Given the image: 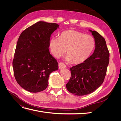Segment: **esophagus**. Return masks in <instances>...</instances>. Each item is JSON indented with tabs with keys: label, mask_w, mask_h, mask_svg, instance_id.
Instances as JSON below:
<instances>
[{
	"label": "esophagus",
	"mask_w": 121,
	"mask_h": 121,
	"mask_svg": "<svg viewBox=\"0 0 121 121\" xmlns=\"http://www.w3.org/2000/svg\"><path fill=\"white\" fill-rule=\"evenodd\" d=\"M58 68H59L60 69L65 68V65L63 63H60L59 64H58Z\"/></svg>",
	"instance_id": "1"
}]
</instances>
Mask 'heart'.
<instances>
[{
	"label": "heart",
	"mask_w": 121,
	"mask_h": 121,
	"mask_svg": "<svg viewBox=\"0 0 121 121\" xmlns=\"http://www.w3.org/2000/svg\"><path fill=\"white\" fill-rule=\"evenodd\" d=\"M49 46L55 57L63 56L67 50V60L79 64L89 57L94 49L95 41L90 35L78 31L68 30L61 32L59 38L51 39Z\"/></svg>",
	"instance_id": "b5f03b06"
}]
</instances>
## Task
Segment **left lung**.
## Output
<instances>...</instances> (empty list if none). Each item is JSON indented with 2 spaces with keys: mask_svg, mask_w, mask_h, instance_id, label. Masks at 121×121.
Masks as SVG:
<instances>
[{
  "mask_svg": "<svg viewBox=\"0 0 121 121\" xmlns=\"http://www.w3.org/2000/svg\"><path fill=\"white\" fill-rule=\"evenodd\" d=\"M89 31L95 43L94 52L83 63L69 69L71 77L66 84L69 92L78 96L90 94L101 86L109 63V53L104 38L95 31Z\"/></svg>",
  "mask_w": 121,
  "mask_h": 121,
  "instance_id": "1",
  "label": "left lung"
}]
</instances>
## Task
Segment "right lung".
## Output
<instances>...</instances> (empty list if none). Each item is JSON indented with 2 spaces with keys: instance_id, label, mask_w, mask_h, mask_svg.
<instances>
[{
  "instance_id": "1",
  "label": "right lung",
  "mask_w": 121,
  "mask_h": 121,
  "mask_svg": "<svg viewBox=\"0 0 121 121\" xmlns=\"http://www.w3.org/2000/svg\"><path fill=\"white\" fill-rule=\"evenodd\" d=\"M58 27L56 23L40 21L20 35L13 67L17 83L26 90L36 93L45 90L50 73L58 69L49 47L51 35Z\"/></svg>"
}]
</instances>
